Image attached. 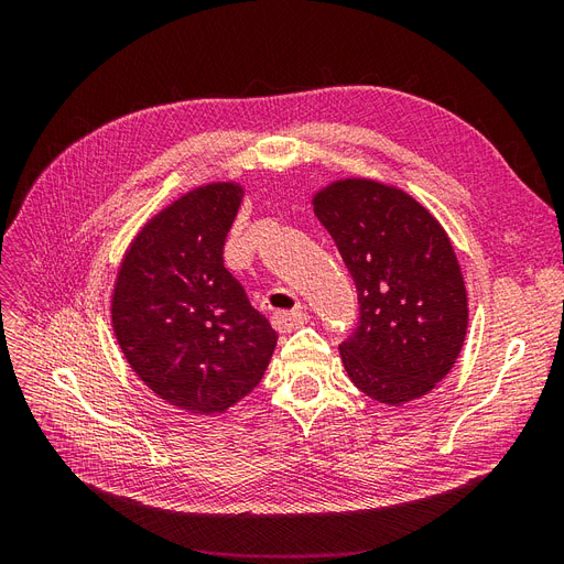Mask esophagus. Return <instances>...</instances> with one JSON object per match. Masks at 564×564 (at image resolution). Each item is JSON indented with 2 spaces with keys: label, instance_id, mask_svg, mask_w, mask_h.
Instances as JSON below:
<instances>
[{
  "label": "esophagus",
  "instance_id": "1",
  "mask_svg": "<svg viewBox=\"0 0 564 564\" xmlns=\"http://www.w3.org/2000/svg\"><path fill=\"white\" fill-rule=\"evenodd\" d=\"M308 313H305L301 305L294 311H278L275 315H272V324H275L278 332H292L296 327H301V324L308 322Z\"/></svg>",
  "mask_w": 564,
  "mask_h": 564
}]
</instances>
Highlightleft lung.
Segmentation results:
<instances>
[{
	"instance_id": "obj_1",
	"label": "left lung",
	"mask_w": 564,
	"mask_h": 564,
	"mask_svg": "<svg viewBox=\"0 0 564 564\" xmlns=\"http://www.w3.org/2000/svg\"><path fill=\"white\" fill-rule=\"evenodd\" d=\"M357 289V327L340 340L350 381L400 406L447 377L468 327L464 275L447 232L416 199L365 178L315 197Z\"/></svg>"
}]
</instances>
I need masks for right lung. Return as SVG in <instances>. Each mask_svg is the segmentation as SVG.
Wrapping results in <instances>:
<instances>
[{"mask_svg":"<svg viewBox=\"0 0 564 564\" xmlns=\"http://www.w3.org/2000/svg\"><path fill=\"white\" fill-rule=\"evenodd\" d=\"M242 187L212 183L158 214L131 242L112 294L127 362L162 400L226 412L259 386L278 332L224 265Z\"/></svg>","mask_w":564,"mask_h":564,"instance_id":"right-lung-1","label":"right lung"}]
</instances>
